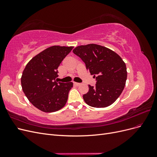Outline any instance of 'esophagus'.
<instances>
[{"mask_svg":"<svg viewBox=\"0 0 157 157\" xmlns=\"http://www.w3.org/2000/svg\"><path fill=\"white\" fill-rule=\"evenodd\" d=\"M74 85H75V86H78L80 85V83H78V82H74Z\"/></svg>","mask_w":157,"mask_h":157,"instance_id":"esophagus-1","label":"esophagus"}]
</instances>
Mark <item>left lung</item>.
<instances>
[{
    "label": "left lung",
    "instance_id": "8db88e82",
    "mask_svg": "<svg viewBox=\"0 0 157 157\" xmlns=\"http://www.w3.org/2000/svg\"><path fill=\"white\" fill-rule=\"evenodd\" d=\"M73 52L97 81L95 86H88V92L83 95L84 101L96 108L111 105L125 86L127 71L124 61L114 51L96 44L78 46Z\"/></svg>",
    "mask_w": 157,
    "mask_h": 157
}]
</instances>
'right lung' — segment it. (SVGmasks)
I'll use <instances>...</instances> for the list:
<instances>
[{"instance_id":"obj_1","label":"right lung","mask_w":157,"mask_h":157,"mask_svg":"<svg viewBox=\"0 0 157 157\" xmlns=\"http://www.w3.org/2000/svg\"><path fill=\"white\" fill-rule=\"evenodd\" d=\"M73 46H53L38 54L28 62L23 71L21 83L29 101L39 110L52 113L67 103L73 82H57L58 68Z\"/></svg>"}]
</instances>
